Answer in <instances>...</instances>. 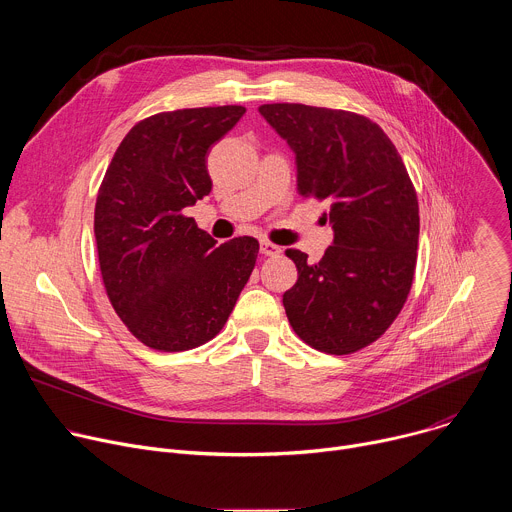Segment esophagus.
<instances>
[{
  "label": "esophagus",
  "mask_w": 512,
  "mask_h": 512,
  "mask_svg": "<svg viewBox=\"0 0 512 512\" xmlns=\"http://www.w3.org/2000/svg\"><path fill=\"white\" fill-rule=\"evenodd\" d=\"M261 253L267 257H279L281 255V247L269 243V241H261Z\"/></svg>",
  "instance_id": "esophagus-1"
}]
</instances>
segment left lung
<instances>
[{"label":"left lung","mask_w":512,"mask_h":512,"mask_svg":"<svg viewBox=\"0 0 512 512\" xmlns=\"http://www.w3.org/2000/svg\"><path fill=\"white\" fill-rule=\"evenodd\" d=\"M259 113L296 152L300 194L328 202L334 231L318 263L285 251L298 267L283 294L287 320L320 352H356L381 338L407 302L419 239L413 182L369 117L300 103L261 105Z\"/></svg>","instance_id":"left-lung-1"}]
</instances>
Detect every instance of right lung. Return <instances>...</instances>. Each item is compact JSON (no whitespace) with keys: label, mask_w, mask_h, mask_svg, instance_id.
Instances as JSON below:
<instances>
[{"label":"right lung","mask_w":512,"mask_h":512,"mask_svg":"<svg viewBox=\"0 0 512 512\" xmlns=\"http://www.w3.org/2000/svg\"><path fill=\"white\" fill-rule=\"evenodd\" d=\"M245 107L156 113L135 123L101 182L95 241L107 298L145 346L182 352L212 340L251 277L259 243L216 247L184 210L210 188L206 154Z\"/></svg>","instance_id":"obj_1"}]
</instances>
